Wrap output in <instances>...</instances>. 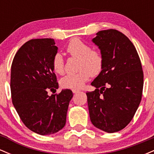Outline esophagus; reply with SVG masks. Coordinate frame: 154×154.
Returning a JSON list of instances; mask_svg holds the SVG:
<instances>
[{"mask_svg":"<svg viewBox=\"0 0 154 154\" xmlns=\"http://www.w3.org/2000/svg\"><path fill=\"white\" fill-rule=\"evenodd\" d=\"M79 90L72 89V93H79Z\"/></svg>","mask_w":154,"mask_h":154,"instance_id":"34e87169","label":"esophagus"}]
</instances>
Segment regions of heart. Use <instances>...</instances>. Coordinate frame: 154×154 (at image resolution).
I'll list each match as a JSON object with an SVG mask.
<instances>
[{
  "label": "heart",
  "mask_w": 154,
  "mask_h": 154,
  "mask_svg": "<svg viewBox=\"0 0 154 154\" xmlns=\"http://www.w3.org/2000/svg\"><path fill=\"white\" fill-rule=\"evenodd\" d=\"M66 51L73 57L79 59L78 69L76 74H69L62 77L60 84L64 88L79 89L89 79L91 75L96 76L101 72L103 65V56L99 51L92 50L89 45L78 38L72 39L67 45ZM54 72L62 75L64 72V61L60 54L53 59Z\"/></svg>",
  "instance_id": "b5f03b06"
}]
</instances>
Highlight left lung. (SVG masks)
Segmentation results:
<instances>
[{"instance_id": "1", "label": "left lung", "mask_w": 154, "mask_h": 154, "mask_svg": "<svg viewBox=\"0 0 154 154\" xmlns=\"http://www.w3.org/2000/svg\"><path fill=\"white\" fill-rule=\"evenodd\" d=\"M103 59L101 72L86 93L90 118L95 128L113 133L130 122L140 103L143 72L135 46L116 29L101 30L92 40Z\"/></svg>"}]
</instances>
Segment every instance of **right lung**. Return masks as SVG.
<instances>
[{
    "label": "right lung",
    "instance_id": "add662e5",
    "mask_svg": "<svg viewBox=\"0 0 154 154\" xmlns=\"http://www.w3.org/2000/svg\"><path fill=\"white\" fill-rule=\"evenodd\" d=\"M57 52L54 39H34L19 49L11 64L14 106L26 128L41 135L56 133L65 126L73 96L68 89L48 95L49 90L59 88L52 65Z\"/></svg>",
    "mask_w": 154,
    "mask_h": 154
}]
</instances>
